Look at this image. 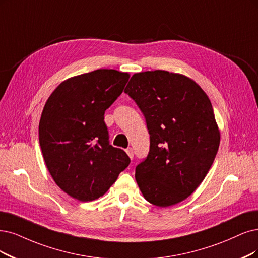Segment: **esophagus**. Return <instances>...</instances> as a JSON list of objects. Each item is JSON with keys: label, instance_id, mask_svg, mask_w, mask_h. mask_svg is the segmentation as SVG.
<instances>
[{"label": "esophagus", "instance_id": "1", "mask_svg": "<svg viewBox=\"0 0 258 258\" xmlns=\"http://www.w3.org/2000/svg\"><path fill=\"white\" fill-rule=\"evenodd\" d=\"M126 153H127L128 157H130L131 159H133V157H134V152H133V149H132V148H127V149H126Z\"/></svg>", "mask_w": 258, "mask_h": 258}]
</instances>
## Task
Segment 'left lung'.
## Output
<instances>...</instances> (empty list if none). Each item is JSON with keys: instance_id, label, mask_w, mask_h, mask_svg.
<instances>
[{"instance_id": "obj_1", "label": "left lung", "mask_w": 258, "mask_h": 258, "mask_svg": "<svg viewBox=\"0 0 258 258\" xmlns=\"http://www.w3.org/2000/svg\"><path fill=\"white\" fill-rule=\"evenodd\" d=\"M124 92L150 134L149 154L136 167L140 191L159 207L184 201L203 182L220 145L211 100L191 79L164 70L135 73Z\"/></svg>"}]
</instances>
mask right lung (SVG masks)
Listing matches in <instances>:
<instances>
[{
	"mask_svg": "<svg viewBox=\"0 0 258 258\" xmlns=\"http://www.w3.org/2000/svg\"><path fill=\"white\" fill-rule=\"evenodd\" d=\"M130 74L99 69L62 82L47 99L39 122L45 165L62 191L82 202L102 197L131 159L109 145L104 113Z\"/></svg>",
	"mask_w": 258,
	"mask_h": 258,
	"instance_id": "obj_1",
	"label": "right lung"
}]
</instances>
